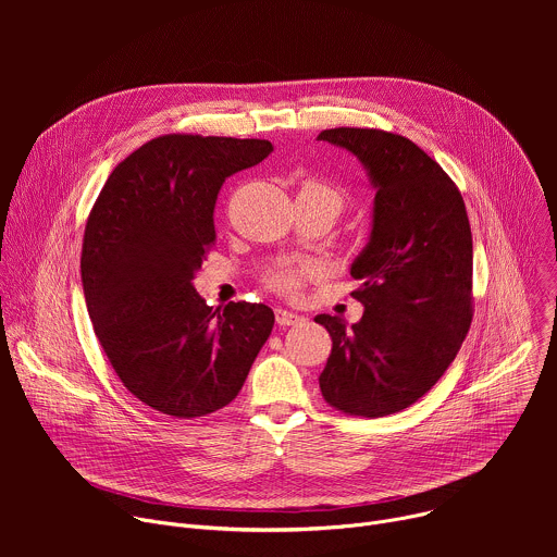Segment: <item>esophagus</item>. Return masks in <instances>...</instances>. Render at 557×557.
<instances>
[{
    "mask_svg": "<svg viewBox=\"0 0 557 557\" xmlns=\"http://www.w3.org/2000/svg\"><path fill=\"white\" fill-rule=\"evenodd\" d=\"M275 322L280 324V326H297V324H301V322H306L301 314H297V312H290V310H286V308H275Z\"/></svg>",
    "mask_w": 557,
    "mask_h": 557,
    "instance_id": "34e87169",
    "label": "esophagus"
}]
</instances>
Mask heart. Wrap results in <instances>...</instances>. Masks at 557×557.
I'll return each mask as SVG.
<instances>
[{"mask_svg":"<svg viewBox=\"0 0 557 557\" xmlns=\"http://www.w3.org/2000/svg\"><path fill=\"white\" fill-rule=\"evenodd\" d=\"M297 196L326 198V200H331L337 207V211L344 207V196H342L339 189H335L329 183L314 181V178L304 181L299 191H297ZM312 271H314V267L310 262H304V260H282L273 269L267 271L264 282H267V286H271L273 290H277L282 295H297V290L301 288L304 277L312 275Z\"/></svg>","mask_w":557,"mask_h":557,"instance_id":"b5f03b06","label":"heart"}]
</instances>
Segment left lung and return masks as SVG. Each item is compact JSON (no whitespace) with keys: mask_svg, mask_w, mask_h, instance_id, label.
Segmentation results:
<instances>
[{"mask_svg":"<svg viewBox=\"0 0 557 557\" xmlns=\"http://www.w3.org/2000/svg\"><path fill=\"white\" fill-rule=\"evenodd\" d=\"M352 151L376 189L370 243L350 267L363 317L348 326L317 314L333 337L320 387L329 406L379 419L417 404L443 376L471 326V228L462 196L410 138L370 129H324Z\"/></svg>","mask_w":557,"mask_h":557,"instance_id":"obj_1","label":"left lung"}]
</instances>
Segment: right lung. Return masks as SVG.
I'll return each mask as SVG.
<instances>
[{"instance_id": "1", "label": "right lung", "mask_w": 557, "mask_h": 557, "mask_svg": "<svg viewBox=\"0 0 557 557\" xmlns=\"http://www.w3.org/2000/svg\"><path fill=\"white\" fill-rule=\"evenodd\" d=\"M271 151L262 138H151L114 168L88 215L90 320L121 383L151 410L196 419L228 406L273 331L269 306L213 310L191 284L215 243L222 183Z\"/></svg>"}]
</instances>
